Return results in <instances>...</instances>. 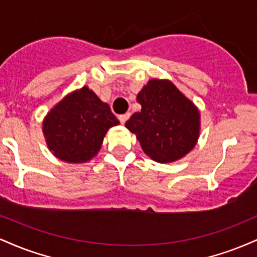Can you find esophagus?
<instances>
[{"label":"esophagus","mask_w":257,"mask_h":257,"mask_svg":"<svg viewBox=\"0 0 257 257\" xmlns=\"http://www.w3.org/2000/svg\"><path fill=\"white\" fill-rule=\"evenodd\" d=\"M129 116H131V113H124V114H119L118 116V119L119 122L122 123V124H124V123L126 122V119L129 118Z\"/></svg>","instance_id":"34e87169"}]
</instances>
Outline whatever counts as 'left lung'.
I'll list each match as a JSON object with an SVG mask.
<instances>
[{
  "label": "left lung",
  "instance_id": "left-lung-1",
  "mask_svg": "<svg viewBox=\"0 0 257 257\" xmlns=\"http://www.w3.org/2000/svg\"><path fill=\"white\" fill-rule=\"evenodd\" d=\"M141 110L125 122L144 152L158 163L182 158L199 137V111L172 82L150 79L138 94Z\"/></svg>",
  "mask_w": 257,
  "mask_h": 257
}]
</instances>
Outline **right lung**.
Wrapping results in <instances>:
<instances>
[{
  "mask_svg": "<svg viewBox=\"0 0 257 257\" xmlns=\"http://www.w3.org/2000/svg\"><path fill=\"white\" fill-rule=\"evenodd\" d=\"M119 120L88 87L75 90L57 104L43 120V134L55 157L69 163L90 161L111 126Z\"/></svg>",
  "mask_w": 257,
  "mask_h": 257,
  "instance_id": "1",
  "label": "right lung"
}]
</instances>
